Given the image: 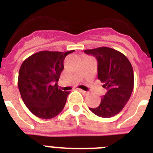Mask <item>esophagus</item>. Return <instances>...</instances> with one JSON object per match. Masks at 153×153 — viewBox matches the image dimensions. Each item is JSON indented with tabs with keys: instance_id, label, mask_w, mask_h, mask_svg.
<instances>
[{
	"instance_id": "34e87169",
	"label": "esophagus",
	"mask_w": 153,
	"mask_h": 153,
	"mask_svg": "<svg viewBox=\"0 0 153 153\" xmlns=\"http://www.w3.org/2000/svg\"><path fill=\"white\" fill-rule=\"evenodd\" d=\"M79 91L81 92V93H83V95L84 96H87L89 94V92H86V91H84V90H79Z\"/></svg>"
}]
</instances>
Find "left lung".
Instances as JSON below:
<instances>
[{
    "label": "left lung",
    "mask_w": 153,
    "mask_h": 153,
    "mask_svg": "<svg viewBox=\"0 0 153 153\" xmlns=\"http://www.w3.org/2000/svg\"><path fill=\"white\" fill-rule=\"evenodd\" d=\"M84 53L97 60V77L107 90L100 104L90 109L102 118L114 117L123 109L132 94L134 86L132 65L122 53L109 47L85 50Z\"/></svg>",
    "instance_id": "obj_1"
}]
</instances>
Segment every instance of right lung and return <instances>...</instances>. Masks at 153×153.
I'll return each mask as SVG.
<instances>
[{"mask_svg":"<svg viewBox=\"0 0 153 153\" xmlns=\"http://www.w3.org/2000/svg\"><path fill=\"white\" fill-rule=\"evenodd\" d=\"M67 52L40 51L23 62L19 70L18 88L30 111L41 119L53 118L64 108L70 92L58 88Z\"/></svg>","mask_w":153,"mask_h":153,"instance_id":"add662e5","label":"right lung"}]
</instances>
